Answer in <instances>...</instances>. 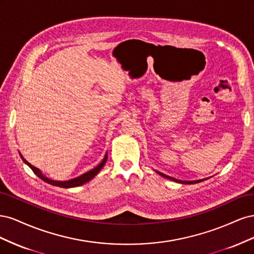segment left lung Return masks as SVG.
<instances>
[{"label": "left lung", "mask_w": 254, "mask_h": 254, "mask_svg": "<svg viewBox=\"0 0 254 254\" xmlns=\"http://www.w3.org/2000/svg\"><path fill=\"white\" fill-rule=\"evenodd\" d=\"M160 176H162V177H164V178H167V179H170V180H173V181H175V182H178V183H187V184H194V183H198V182H201V181H203V180H195V181H182V180H178V179H175V178H173V177H170V176H167V175H164V174H162V173H160V172H157Z\"/></svg>", "instance_id": "8db88e82"}]
</instances>
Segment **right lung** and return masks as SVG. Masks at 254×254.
Listing matches in <instances>:
<instances>
[{
	"label": "right lung",
	"instance_id": "add662e5",
	"mask_svg": "<svg viewBox=\"0 0 254 254\" xmlns=\"http://www.w3.org/2000/svg\"><path fill=\"white\" fill-rule=\"evenodd\" d=\"M20 157H21V159L23 160V162H24L25 164H27L30 168H32V171L34 172V174L37 175L38 177H39V178H40L41 180L45 181V182L49 183V184H52V186L59 187V188H64V189H70V188H75V187H80V186H82V184H84L86 182L90 181L91 179H93L94 177L99 173V171H101L102 168L104 167V165H105V163H106V161H107V157H108V155H107V153H106L105 158L103 159L102 162L99 163L96 167H94L93 170H91V171H89V172H87V173L82 174L81 176L77 177V178H74V179H71V180H66V181H56V180H52V179L48 178V177H45V176L41 173L40 170H38L37 167L33 166L29 162H27V161L22 157L21 153H20Z\"/></svg>",
	"mask_w": 254,
	"mask_h": 254
}]
</instances>
